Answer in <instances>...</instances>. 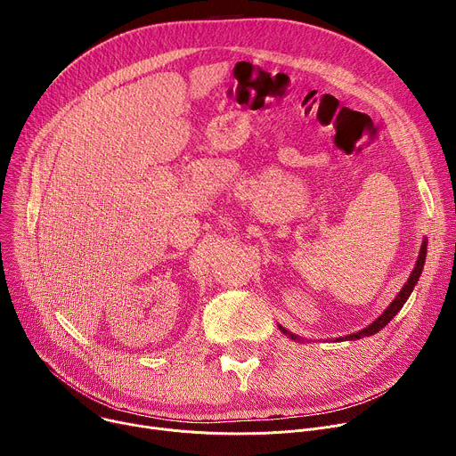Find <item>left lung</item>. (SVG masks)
Here are the masks:
<instances>
[{
	"label": "left lung",
	"instance_id": "8db88e82",
	"mask_svg": "<svg viewBox=\"0 0 456 456\" xmlns=\"http://www.w3.org/2000/svg\"><path fill=\"white\" fill-rule=\"evenodd\" d=\"M426 252H428V241L424 240V243H422V247H420V252H419V259H417V264H415V267H413V273H411V276L408 278V281H406V285L403 287V290L397 294V297H395L392 303H389V306H387L373 322H370L366 329L359 330L357 334H352V336H346V338H339L338 341H355V339H361V338H370V336L380 332V330L386 327V324L397 315V312L404 306V303L408 301L410 294L413 292V289H415V285H417V281H419V278H420V274H422L424 262H426ZM280 330H281L285 336H289L290 339H294V341H303L299 336H294L292 332L285 330L283 327H280Z\"/></svg>",
	"mask_w": 456,
	"mask_h": 456
}]
</instances>
